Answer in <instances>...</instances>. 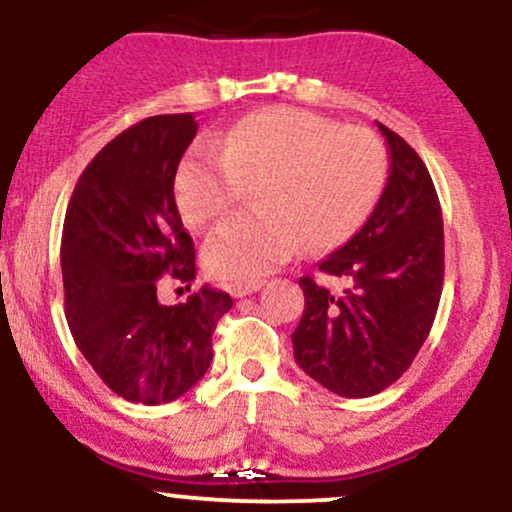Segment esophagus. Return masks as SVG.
<instances>
[{"instance_id":"esophagus-1","label":"esophagus","mask_w":512,"mask_h":512,"mask_svg":"<svg viewBox=\"0 0 512 512\" xmlns=\"http://www.w3.org/2000/svg\"><path fill=\"white\" fill-rule=\"evenodd\" d=\"M262 286H265L262 279H255V282H233L228 286V291L235 296V299H243V296H250L255 294V291H260Z\"/></svg>"}]
</instances>
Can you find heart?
Masks as SVG:
<instances>
[{
    "mask_svg": "<svg viewBox=\"0 0 512 512\" xmlns=\"http://www.w3.org/2000/svg\"><path fill=\"white\" fill-rule=\"evenodd\" d=\"M389 172L384 140L303 109L252 111L218 143L201 140L174 174V201L189 226L221 221L257 182V209L238 213L211 235L204 262L216 277L269 274L303 240L335 247L362 228Z\"/></svg>",
    "mask_w": 512,
    "mask_h": 512,
    "instance_id": "obj_1",
    "label": "heart"
}]
</instances>
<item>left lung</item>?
<instances>
[{
    "instance_id": "obj_1",
    "label": "left lung",
    "mask_w": 512,
    "mask_h": 512,
    "mask_svg": "<svg viewBox=\"0 0 512 512\" xmlns=\"http://www.w3.org/2000/svg\"><path fill=\"white\" fill-rule=\"evenodd\" d=\"M376 126L389 143V182L367 223L318 265L345 286L299 279L306 306L291 335L303 372L345 398L401 379L428 340L445 279L442 209L428 167L401 136Z\"/></svg>"
}]
</instances>
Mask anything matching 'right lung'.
Here are the masks:
<instances>
[{
  "label": "right lung",
  "mask_w": 512,
  "mask_h": 512,
  "mask_svg": "<svg viewBox=\"0 0 512 512\" xmlns=\"http://www.w3.org/2000/svg\"><path fill=\"white\" fill-rule=\"evenodd\" d=\"M192 114L126 128L94 155L67 204L60 265L77 347L111 391L157 406L187 393L211 367V338L233 308L201 286L187 301L157 299L170 279L192 286L194 240L174 201V174L196 136Z\"/></svg>",
  "instance_id": "right-lung-1"
}]
</instances>
